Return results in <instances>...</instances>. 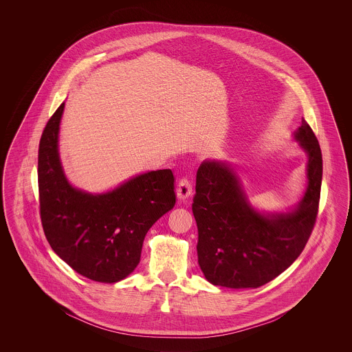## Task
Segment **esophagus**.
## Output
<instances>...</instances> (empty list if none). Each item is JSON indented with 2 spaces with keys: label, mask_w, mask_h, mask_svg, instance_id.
<instances>
[{
  "label": "esophagus",
  "mask_w": 352,
  "mask_h": 352,
  "mask_svg": "<svg viewBox=\"0 0 352 352\" xmlns=\"http://www.w3.org/2000/svg\"><path fill=\"white\" fill-rule=\"evenodd\" d=\"M192 192V184L187 177H182L178 182V187H177V195L181 201H186Z\"/></svg>",
  "instance_id": "esophagus-1"
}]
</instances>
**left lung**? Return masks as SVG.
I'll list each match as a JSON object with an SVG mask.
<instances>
[{
	"label": "left lung",
	"instance_id": "left-lung-1",
	"mask_svg": "<svg viewBox=\"0 0 352 352\" xmlns=\"http://www.w3.org/2000/svg\"><path fill=\"white\" fill-rule=\"evenodd\" d=\"M294 137L309 155V186L289 214L264 217L256 212L230 165L206 161L198 168L192 199L197 251L201 272L211 284L234 289L263 286L303 251L318 215L322 151L303 118Z\"/></svg>",
	"mask_w": 352,
	"mask_h": 352
}]
</instances>
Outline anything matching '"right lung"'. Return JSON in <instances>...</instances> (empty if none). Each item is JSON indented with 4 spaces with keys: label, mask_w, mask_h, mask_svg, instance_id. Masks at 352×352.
<instances>
[{
    "label": "right lung",
    "mask_w": 352,
    "mask_h": 352,
    "mask_svg": "<svg viewBox=\"0 0 352 352\" xmlns=\"http://www.w3.org/2000/svg\"><path fill=\"white\" fill-rule=\"evenodd\" d=\"M65 102L47 121L38 149L39 212L49 244L84 277L118 283L140 263L151 226L175 204L170 168L141 174L116 190L91 195L68 184L58 154Z\"/></svg>",
    "instance_id": "right-lung-1"
}]
</instances>
